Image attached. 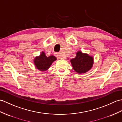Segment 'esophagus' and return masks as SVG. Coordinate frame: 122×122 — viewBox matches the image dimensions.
<instances>
[{"instance_id": "34e87169", "label": "esophagus", "mask_w": 122, "mask_h": 122, "mask_svg": "<svg viewBox=\"0 0 122 122\" xmlns=\"http://www.w3.org/2000/svg\"><path fill=\"white\" fill-rule=\"evenodd\" d=\"M54 55H55V56H56V57H57V58L60 59V58H62V56H61V55H60V53H58V52H55V53H54Z\"/></svg>"}]
</instances>
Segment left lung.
Segmentation results:
<instances>
[{
	"instance_id": "8db88e82",
	"label": "left lung",
	"mask_w": 122,
	"mask_h": 122,
	"mask_svg": "<svg viewBox=\"0 0 122 122\" xmlns=\"http://www.w3.org/2000/svg\"><path fill=\"white\" fill-rule=\"evenodd\" d=\"M73 69L79 74H83L92 69L93 64V58L87 53H83L81 51L76 53L75 58L70 60Z\"/></svg>"
}]
</instances>
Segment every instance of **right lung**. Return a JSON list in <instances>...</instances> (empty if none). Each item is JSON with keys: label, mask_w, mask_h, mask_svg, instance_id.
<instances>
[{"label": "right lung", "mask_w": 122, "mask_h": 122, "mask_svg": "<svg viewBox=\"0 0 122 122\" xmlns=\"http://www.w3.org/2000/svg\"><path fill=\"white\" fill-rule=\"evenodd\" d=\"M56 60V58L54 56H50L47 57L45 52L42 51L40 56L35 57L34 63L37 69L41 71H46Z\"/></svg>", "instance_id": "1"}]
</instances>
